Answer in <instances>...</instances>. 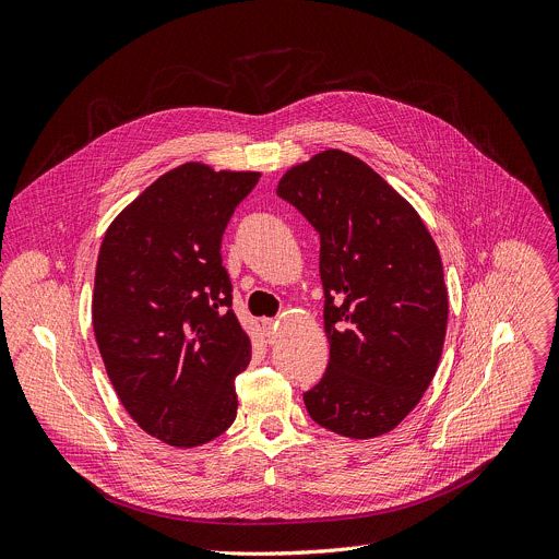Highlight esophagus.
<instances>
[{
    "label": "esophagus",
    "instance_id": "obj_1",
    "mask_svg": "<svg viewBox=\"0 0 559 559\" xmlns=\"http://www.w3.org/2000/svg\"><path fill=\"white\" fill-rule=\"evenodd\" d=\"M280 330V321H275V319H264V332H266V340H269V344H275L277 342V332Z\"/></svg>",
    "mask_w": 559,
    "mask_h": 559
}]
</instances>
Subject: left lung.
Returning <instances> with one entry per match:
<instances>
[{
    "label": "left lung",
    "instance_id": "8db88e82",
    "mask_svg": "<svg viewBox=\"0 0 559 559\" xmlns=\"http://www.w3.org/2000/svg\"><path fill=\"white\" fill-rule=\"evenodd\" d=\"M277 195L319 234L330 361L304 392L314 423L348 438L394 429L431 383L448 330L440 253L418 213L374 169L325 150Z\"/></svg>",
    "mask_w": 559,
    "mask_h": 559
}]
</instances>
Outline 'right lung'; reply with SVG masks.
<instances>
[{"label":"right lung","instance_id":"right-lung-1","mask_svg":"<svg viewBox=\"0 0 559 559\" xmlns=\"http://www.w3.org/2000/svg\"><path fill=\"white\" fill-rule=\"evenodd\" d=\"M258 171L185 163L111 222L96 262L92 325L128 414L174 448H198L238 414L251 342L219 245Z\"/></svg>","mask_w":559,"mask_h":559}]
</instances>
